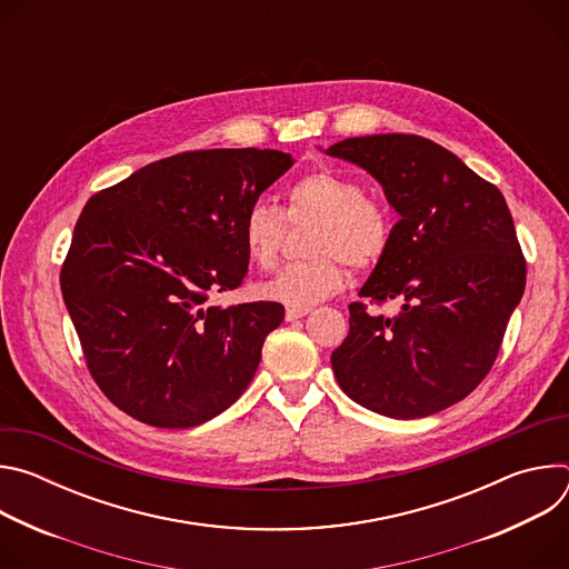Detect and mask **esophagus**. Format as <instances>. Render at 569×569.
Wrapping results in <instances>:
<instances>
[{"instance_id": "34e87169", "label": "esophagus", "mask_w": 569, "mask_h": 569, "mask_svg": "<svg viewBox=\"0 0 569 569\" xmlns=\"http://www.w3.org/2000/svg\"><path fill=\"white\" fill-rule=\"evenodd\" d=\"M310 312V308H286V321H295V319H301Z\"/></svg>"}]
</instances>
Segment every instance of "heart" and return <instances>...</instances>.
<instances>
[{
    "label": "heart",
    "mask_w": 569,
    "mask_h": 569,
    "mask_svg": "<svg viewBox=\"0 0 569 569\" xmlns=\"http://www.w3.org/2000/svg\"><path fill=\"white\" fill-rule=\"evenodd\" d=\"M290 222L315 220L303 263L281 268L274 277L257 283L254 292L288 308H310L338 295L347 283L345 261L353 268L376 266L391 242L387 209L365 198L362 187L331 169H317L288 191L286 216L270 202H254L242 213L238 236L246 257L259 266H274Z\"/></svg>",
    "instance_id": "heart-1"
}]
</instances>
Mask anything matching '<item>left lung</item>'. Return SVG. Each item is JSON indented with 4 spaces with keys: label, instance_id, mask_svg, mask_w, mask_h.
Masks as SVG:
<instances>
[{
    "label": "left lung",
    "instance_id": "left-lung-1",
    "mask_svg": "<svg viewBox=\"0 0 569 569\" xmlns=\"http://www.w3.org/2000/svg\"><path fill=\"white\" fill-rule=\"evenodd\" d=\"M365 169L400 220L360 297L398 299V317L349 306L331 365L345 393L391 419H421L466 398L491 371L527 263L505 196L443 146L371 134L323 150Z\"/></svg>",
    "mask_w": 569,
    "mask_h": 569
}]
</instances>
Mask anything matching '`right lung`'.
<instances>
[{
  "instance_id": "obj_1",
  "label": "right lung",
  "mask_w": 569,
  "mask_h": 569,
  "mask_svg": "<svg viewBox=\"0 0 569 569\" xmlns=\"http://www.w3.org/2000/svg\"><path fill=\"white\" fill-rule=\"evenodd\" d=\"M292 164L281 150L180 152L90 198L60 288L90 373L119 410L184 430L246 391L283 306L207 299L246 279L242 213Z\"/></svg>"
}]
</instances>
